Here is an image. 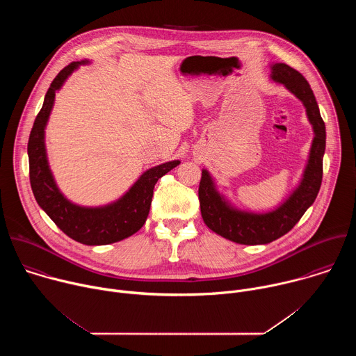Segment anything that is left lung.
I'll list each match as a JSON object with an SVG mask.
<instances>
[{
    "label": "left lung",
    "instance_id": "1",
    "mask_svg": "<svg viewBox=\"0 0 356 356\" xmlns=\"http://www.w3.org/2000/svg\"><path fill=\"white\" fill-rule=\"evenodd\" d=\"M272 70V79L284 84L286 88L302 101L316 136L301 184L284 204L268 214H249L231 209L216 191L209 172H201L198 200L202 220L216 234L242 245L269 243L287 234L313 204L323 181L325 124L321 118L314 92L304 76L289 65L276 63Z\"/></svg>",
    "mask_w": 356,
    "mask_h": 356
}]
</instances>
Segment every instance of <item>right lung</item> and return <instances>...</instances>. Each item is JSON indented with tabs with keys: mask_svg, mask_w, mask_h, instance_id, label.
<instances>
[{
	"mask_svg": "<svg viewBox=\"0 0 356 356\" xmlns=\"http://www.w3.org/2000/svg\"><path fill=\"white\" fill-rule=\"evenodd\" d=\"M81 63L86 62L67 65L50 83L28 140L29 180L38 204L67 236L84 245H107L122 241L142 228L150 210L155 184L180 162L173 161L149 169L121 200L111 206L83 209L69 202L58 190L49 170L43 135L46 121L54 107L56 90Z\"/></svg>",
	"mask_w": 356,
	"mask_h": 356,
	"instance_id": "add662e5",
	"label": "right lung"
}]
</instances>
